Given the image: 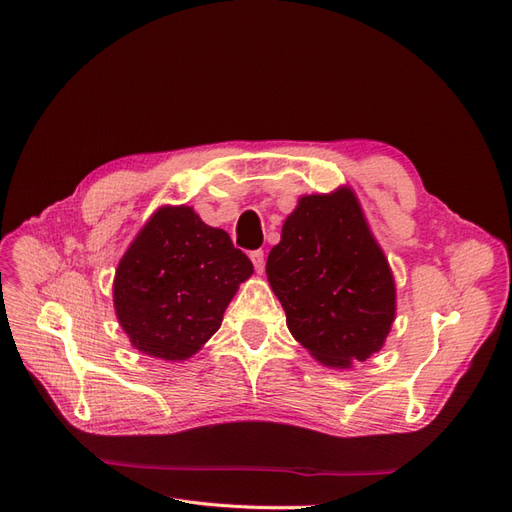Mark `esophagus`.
Returning a JSON list of instances; mask_svg holds the SVG:
<instances>
[{
  "mask_svg": "<svg viewBox=\"0 0 512 512\" xmlns=\"http://www.w3.org/2000/svg\"><path fill=\"white\" fill-rule=\"evenodd\" d=\"M250 258H252V262H254V269H256V273H262V271H265V252H262V250H256V252H252V254H250Z\"/></svg>",
  "mask_w": 512,
  "mask_h": 512,
  "instance_id": "esophagus-1",
  "label": "esophagus"
}]
</instances>
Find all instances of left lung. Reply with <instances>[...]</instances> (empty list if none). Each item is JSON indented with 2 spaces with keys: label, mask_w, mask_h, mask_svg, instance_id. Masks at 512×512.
<instances>
[{
  "label": "left lung",
  "mask_w": 512,
  "mask_h": 512,
  "mask_svg": "<svg viewBox=\"0 0 512 512\" xmlns=\"http://www.w3.org/2000/svg\"><path fill=\"white\" fill-rule=\"evenodd\" d=\"M267 277L290 333L324 365L369 359L391 331L393 275L350 190L299 200Z\"/></svg>",
  "instance_id": "left-lung-1"
}]
</instances>
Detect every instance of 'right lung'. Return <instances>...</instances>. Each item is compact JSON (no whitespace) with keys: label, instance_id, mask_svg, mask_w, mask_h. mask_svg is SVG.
I'll list each match as a JSON object with an SVG mask.
<instances>
[{"label":"right lung","instance_id":"1","mask_svg":"<svg viewBox=\"0 0 512 512\" xmlns=\"http://www.w3.org/2000/svg\"><path fill=\"white\" fill-rule=\"evenodd\" d=\"M252 273L228 232L190 207H164L119 262L115 312L136 350L183 361L220 329L226 305Z\"/></svg>","mask_w":512,"mask_h":512}]
</instances>
